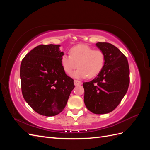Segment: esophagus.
Segmentation results:
<instances>
[{"mask_svg": "<svg viewBox=\"0 0 150 150\" xmlns=\"http://www.w3.org/2000/svg\"><path fill=\"white\" fill-rule=\"evenodd\" d=\"M74 84L75 86H78V85L82 84V82H81V81H78V80H74Z\"/></svg>", "mask_w": 150, "mask_h": 150, "instance_id": "34e87169", "label": "esophagus"}]
</instances>
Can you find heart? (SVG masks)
<instances>
[{
    "instance_id": "obj_1",
    "label": "heart",
    "mask_w": 150,
    "mask_h": 150,
    "mask_svg": "<svg viewBox=\"0 0 150 150\" xmlns=\"http://www.w3.org/2000/svg\"><path fill=\"white\" fill-rule=\"evenodd\" d=\"M69 54L70 56L64 54L61 57V66L67 74H70L78 66V69L71 74L75 78H94L100 73L105 64L103 51L94 50L88 45H77L70 49Z\"/></svg>"
}]
</instances>
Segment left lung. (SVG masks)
Here are the masks:
<instances>
[{
	"mask_svg": "<svg viewBox=\"0 0 150 150\" xmlns=\"http://www.w3.org/2000/svg\"><path fill=\"white\" fill-rule=\"evenodd\" d=\"M96 46L105 54V64L97 77L83 83L84 104L96 115L106 114L118 106L128 89L129 68L126 57L108 42Z\"/></svg>",
	"mask_w": 150,
	"mask_h": 150,
	"instance_id": "left-lung-1",
	"label": "left lung"
}]
</instances>
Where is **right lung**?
Listing matches in <instances>:
<instances>
[{
	"instance_id": "obj_1",
	"label": "right lung",
	"mask_w": 150,
	"mask_h": 150,
	"mask_svg": "<svg viewBox=\"0 0 150 150\" xmlns=\"http://www.w3.org/2000/svg\"><path fill=\"white\" fill-rule=\"evenodd\" d=\"M60 45H39L27 54L20 68L22 93L39 115H57L64 110L74 88L61 63Z\"/></svg>"
}]
</instances>
